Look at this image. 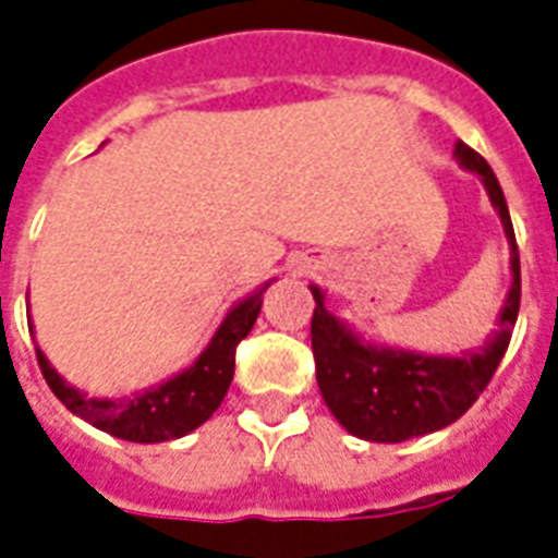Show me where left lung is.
Masks as SVG:
<instances>
[{"label":"left lung","mask_w":558,"mask_h":558,"mask_svg":"<svg viewBox=\"0 0 558 558\" xmlns=\"http://www.w3.org/2000/svg\"><path fill=\"white\" fill-rule=\"evenodd\" d=\"M452 157L461 169L482 180L510 243V289L496 318V332L478 350H464L461 355H424L366 341L364 335L326 310L324 289L315 283L310 287L315 298L312 352L320 396L338 424L364 441L398 444L459 421L490 384L519 318L522 271L505 192L487 160L461 140Z\"/></svg>","instance_id":"8db88e82"}]
</instances>
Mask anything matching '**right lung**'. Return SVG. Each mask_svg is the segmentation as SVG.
Wrapping results in <instances>:
<instances>
[{"instance_id":"1","label":"right lung","mask_w":558,"mask_h":558,"mask_svg":"<svg viewBox=\"0 0 558 558\" xmlns=\"http://www.w3.org/2000/svg\"><path fill=\"white\" fill-rule=\"evenodd\" d=\"M269 287L271 280H266L257 292L234 303L217 326V332L211 335V341L206 343V350L185 369L174 373L166 381L154 384V387L131 392V396H88L74 384H68L39 347H36V361H39V369H43L53 396L74 415L88 421L90 427L134 444L174 441V438L194 433L203 421L211 418V412L226 398L234 378V350L252 332L260 306H264V292Z\"/></svg>"}]
</instances>
